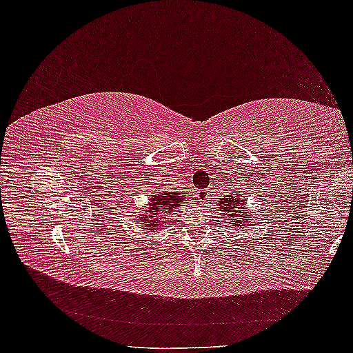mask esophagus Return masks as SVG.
<instances>
[{"instance_id":"esophagus-1","label":"esophagus","mask_w":353,"mask_h":353,"mask_svg":"<svg viewBox=\"0 0 353 353\" xmlns=\"http://www.w3.org/2000/svg\"><path fill=\"white\" fill-rule=\"evenodd\" d=\"M197 199H199V201H201V203H208V201L210 200L209 190H201V191H199Z\"/></svg>"}]
</instances>
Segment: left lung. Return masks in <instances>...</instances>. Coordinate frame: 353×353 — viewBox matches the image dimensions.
<instances>
[{
	"label": "left lung",
	"instance_id": "left-lung-1",
	"mask_svg": "<svg viewBox=\"0 0 353 353\" xmlns=\"http://www.w3.org/2000/svg\"><path fill=\"white\" fill-rule=\"evenodd\" d=\"M244 197H245V194H230V196H225V199H221V201H219V206L227 212V218H234L232 221H231V223L232 225L231 227H244V225H248V219L245 218H250V215L248 212H245V215H244V212L241 211V209L243 208V210L245 209V201L244 200Z\"/></svg>",
	"mask_w": 353,
	"mask_h": 353
}]
</instances>
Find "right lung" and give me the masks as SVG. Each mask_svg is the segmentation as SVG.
<instances>
[{
  "label": "right lung",
  "mask_w": 353,
  "mask_h": 353,
  "mask_svg": "<svg viewBox=\"0 0 353 353\" xmlns=\"http://www.w3.org/2000/svg\"><path fill=\"white\" fill-rule=\"evenodd\" d=\"M184 201V196L176 191H160L159 194H154L148 203L147 213L143 218V223L145 227L154 230L156 225H162V223L169 218V213L174 212L181 203ZM187 203V201H184Z\"/></svg>",
  "instance_id": "obj_1"
}]
</instances>
